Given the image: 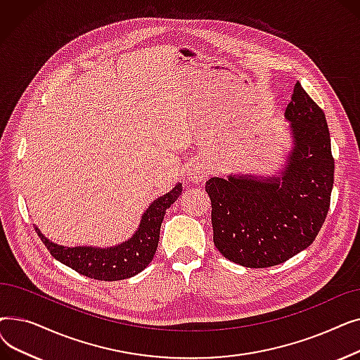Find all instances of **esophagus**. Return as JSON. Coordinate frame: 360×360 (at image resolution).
Listing matches in <instances>:
<instances>
[{"label": "esophagus", "mask_w": 360, "mask_h": 360, "mask_svg": "<svg viewBox=\"0 0 360 360\" xmlns=\"http://www.w3.org/2000/svg\"><path fill=\"white\" fill-rule=\"evenodd\" d=\"M204 176H205L204 167L197 166V165H194L193 167H190V178H191V179H194V181L198 182V181H201Z\"/></svg>", "instance_id": "34e87169"}]
</instances>
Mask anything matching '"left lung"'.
<instances>
[{
	"instance_id": "8db88e82",
	"label": "left lung",
	"mask_w": 360,
	"mask_h": 360,
	"mask_svg": "<svg viewBox=\"0 0 360 360\" xmlns=\"http://www.w3.org/2000/svg\"><path fill=\"white\" fill-rule=\"evenodd\" d=\"M285 118L293 147L278 176L229 175L205 182L216 248L243 267H273L307 250L330 209V131L323 109L299 82Z\"/></svg>"
}]
</instances>
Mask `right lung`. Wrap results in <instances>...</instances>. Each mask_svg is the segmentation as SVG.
<instances>
[{"mask_svg":"<svg viewBox=\"0 0 360 360\" xmlns=\"http://www.w3.org/2000/svg\"><path fill=\"white\" fill-rule=\"evenodd\" d=\"M182 193V184L151 202L141 216L140 226L128 240L109 248L63 247L45 238L34 226V231L51 255L86 277L103 281H117L141 273L158 250L160 226L166 210Z\"/></svg>","mask_w":360,"mask_h":360,"instance_id":"add662e5","label":"right lung"}]
</instances>
